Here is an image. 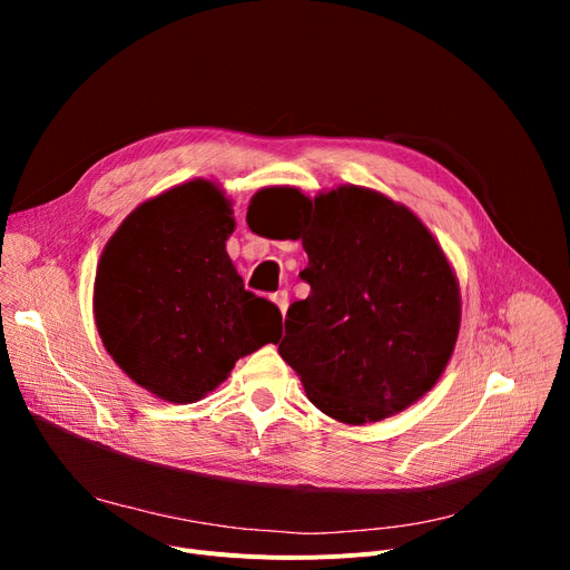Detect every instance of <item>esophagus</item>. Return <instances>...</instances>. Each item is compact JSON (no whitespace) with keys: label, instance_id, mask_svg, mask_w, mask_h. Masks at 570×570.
I'll return each mask as SVG.
<instances>
[{"label":"esophagus","instance_id":"1","mask_svg":"<svg viewBox=\"0 0 570 570\" xmlns=\"http://www.w3.org/2000/svg\"><path fill=\"white\" fill-rule=\"evenodd\" d=\"M273 303L279 307L282 316H286V309H288V293H286V291H277V293L273 295Z\"/></svg>","mask_w":570,"mask_h":570}]
</instances>
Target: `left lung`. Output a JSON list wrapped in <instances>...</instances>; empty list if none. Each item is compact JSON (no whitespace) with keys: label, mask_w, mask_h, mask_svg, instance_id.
<instances>
[{"label":"left lung","mask_w":570,"mask_h":570,"mask_svg":"<svg viewBox=\"0 0 570 570\" xmlns=\"http://www.w3.org/2000/svg\"><path fill=\"white\" fill-rule=\"evenodd\" d=\"M293 239L309 256L301 277L312 293L288 307L279 355L309 402L367 425L432 391L455 351L462 301L430 228L402 203L342 185L314 200L297 194Z\"/></svg>","instance_id":"obj_1"}]
</instances>
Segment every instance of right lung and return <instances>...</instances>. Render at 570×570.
Masks as SVG:
<instances>
[{"instance_id":"right-lung-1","label":"right lung","mask_w":570,"mask_h":570,"mask_svg":"<svg viewBox=\"0 0 570 570\" xmlns=\"http://www.w3.org/2000/svg\"><path fill=\"white\" fill-rule=\"evenodd\" d=\"M230 198L189 179L140 203L106 243L95 321L108 355L159 400L191 404L239 357L282 337L279 309L245 291L226 254Z\"/></svg>"}]
</instances>
